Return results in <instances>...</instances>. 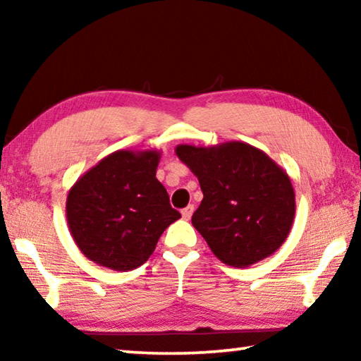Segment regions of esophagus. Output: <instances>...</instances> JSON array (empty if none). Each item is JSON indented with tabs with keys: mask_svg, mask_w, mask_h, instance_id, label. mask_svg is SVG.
I'll return each instance as SVG.
<instances>
[{
	"mask_svg": "<svg viewBox=\"0 0 361 361\" xmlns=\"http://www.w3.org/2000/svg\"><path fill=\"white\" fill-rule=\"evenodd\" d=\"M192 213H194V205H188L186 209H183L181 210V215H183V218L185 219H189L192 216Z\"/></svg>",
	"mask_w": 361,
	"mask_h": 361,
	"instance_id": "1",
	"label": "esophagus"
}]
</instances>
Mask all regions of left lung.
Returning a JSON list of instances; mask_svg holds the SVG:
<instances>
[{
  "label": "left lung",
  "mask_w": 361,
  "mask_h": 361,
  "mask_svg": "<svg viewBox=\"0 0 361 361\" xmlns=\"http://www.w3.org/2000/svg\"><path fill=\"white\" fill-rule=\"evenodd\" d=\"M175 152L197 176L204 199L192 226L219 261L248 267L282 247L295 219V189L264 151L226 142L178 145Z\"/></svg>",
  "instance_id": "8db88e82"
}]
</instances>
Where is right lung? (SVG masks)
I'll list each match as a JSON object with an SVG mask.
<instances>
[{"label":"right lung","instance_id":"right-lung-1","mask_svg":"<svg viewBox=\"0 0 361 361\" xmlns=\"http://www.w3.org/2000/svg\"><path fill=\"white\" fill-rule=\"evenodd\" d=\"M159 159L157 149L114 151L71 186L66 221L85 258L113 271H133L181 218L156 178Z\"/></svg>","mask_w":361,"mask_h":361}]
</instances>
